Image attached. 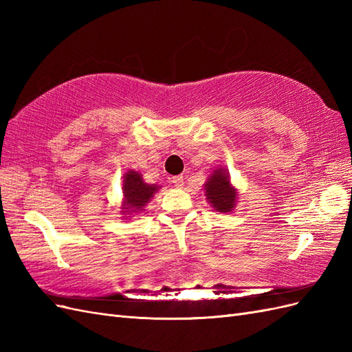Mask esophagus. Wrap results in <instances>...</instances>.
I'll return each mask as SVG.
<instances>
[{
    "label": "esophagus",
    "instance_id": "esophagus-1",
    "mask_svg": "<svg viewBox=\"0 0 352 352\" xmlns=\"http://www.w3.org/2000/svg\"><path fill=\"white\" fill-rule=\"evenodd\" d=\"M170 182H172L176 188H182L184 186V176H173L170 179Z\"/></svg>",
    "mask_w": 352,
    "mask_h": 352
}]
</instances>
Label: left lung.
Instances as JSON below:
<instances>
[{"label":"left lung","instance_id":"obj_1","mask_svg":"<svg viewBox=\"0 0 352 352\" xmlns=\"http://www.w3.org/2000/svg\"><path fill=\"white\" fill-rule=\"evenodd\" d=\"M210 206L221 214L232 212L238 202V189L232 185L230 175L225 167H216L204 184Z\"/></svg>","mask_w":352,"mask_h":352}]
</instances>
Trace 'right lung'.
Listing matches in <instances>:
<instances>
[{
  "label": "right lung",
  "instance_id": "1",
  "mask_svg": "<svg viewBox=\"0 0 352 352\" xmlns=\"http://www.w3.org/2000/svg\"><path fill=\"white\" fill-rule=\"evenodd\" d=\"M158 186L155 184L150 185L144 182V177L136 170H127L123 175V199L120 207L122 217H133V214H138L140 211H144L148 202L151 201L154 194L158 192Z\"/></svg>",
  "mask_w": 352,
  "mask_h": 352
}]
</instances>
